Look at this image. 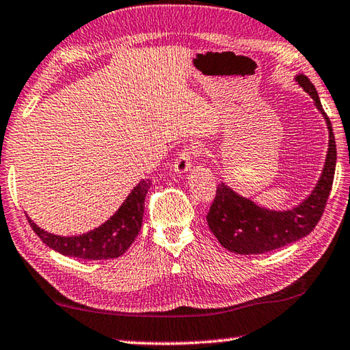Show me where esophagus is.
Returning a JSON list of instances; mask_svg holds the SVG:
<instances>
[{
  "mask_svg": "<svg viewBox=\"0 0 350 350\" xmlns=\"http://www.w3.org/2000/svg\"><path fill=\"white\" fill-rule=\"evenodd\" d=\"M198 155H199V148L195 145H188L182 149L179 155L176 157V162L173 165L176 173L182 174V173H185V171L190 170L193 165V160H195V157H198Z\"/></svg>",
  "mask_w": 350,
  "mask_h": 350,
  "instance_id": "obj_1",
  "label": "esophagus"
}]
</instances>
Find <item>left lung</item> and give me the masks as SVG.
Returning <instances> with one entry per match:
<instances>
[{"label": "left lung", "mask_w": 350, "mask_h": 350, "mask_svg": "<svg viewBox=\"0 0 350 350\" xmlns=\"http://www.w3.org/2000/svg\"><path fill=\"white\" fill-rule=\"evenodd\" d=\"M296 79L323 112V105L312 81L305 75H299ZM325 121L330 140L323 176L312 195L299 207L288 212H273L260 208L249 199L238 196L224 184L216 187V195L207 213V224L221 246L237 254H263L301 240L314 229L324 213L336 166L335 135L329 116H325Z\"/></svg>", "instance_id": "obj_1"}]
</instances>
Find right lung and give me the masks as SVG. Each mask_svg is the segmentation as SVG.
<instances>
[{"label":"right lung","instance_id":"add662e5","mask_svg":"<svg viewBox=\"0 0 350 350\" xmlns=\"http://www.w3.org/2000/svg\"><path fill=\"white\" fill-rule=\"evenodd\" d=\"M151 180H142L112 218L98 229L79 237H59L48 234L27 218L32 230L54 251L82 260H107L123 255L134 243L142 229L145 198Z\"/></svg>","mask_w":350,"mask_h":350}]
</instances>
